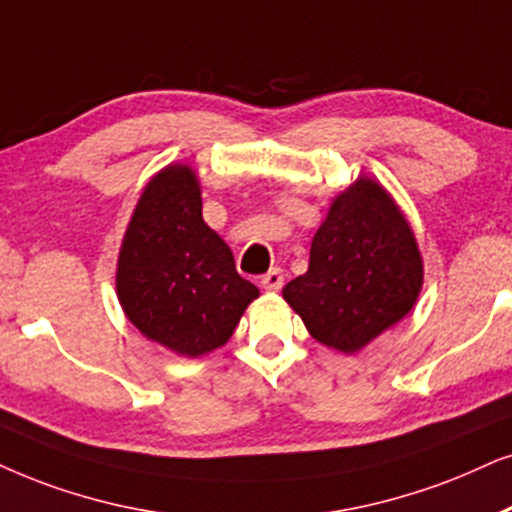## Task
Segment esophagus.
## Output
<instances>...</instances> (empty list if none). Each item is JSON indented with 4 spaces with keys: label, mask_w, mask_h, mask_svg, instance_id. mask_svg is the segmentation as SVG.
<instances>
[{
    "label": "esophagus",
    "mask_w": 512,
    "mask_h": 512,
    "mask_svg": "<svg viewBox=\"0 0 512 512\" xmlns=\"http://www.w3.org/2000/svg\"><path fill=\"white\" fill-rule=\"evenodd\" d=\"M262 288L267 293H278L283 288V271L281 269H269L267 274L262 276Z\"/></svg>",
    "instance_id": "esophagus-1"
}]
</instances>
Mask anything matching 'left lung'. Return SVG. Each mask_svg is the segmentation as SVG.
<instances>
[{
  "label": "left lung",
  "mask_w": 512,
  "mask_h": 512,
  "mask_svg": "<svg viewBox=\"0 0 512 512\" xmlns=\"http://www.w3.org/2000/svg\"><path fill=\"white\" fill-rule=\"evenodd\" d=\"M423 276L409 219L380 181L359 174L333 198L309 267L283 300L316 342L357 354L416 307Z\"/></svg>",
  "instance_id": "8db88e82"
}]
</instances>
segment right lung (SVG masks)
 <instances>
[{"label":"right lung","mask_w":512,"mask_h":512,"mask_svg":"<svg viewBox=\"0 0 512 512\" xmlns=\"http://www.w3.org/2000/svg\"><path fill=\"white\" fill-rule=\"evenodd\" d=\"M115 293L144 338L189 359L226 345L260 297L238 276L224 238L205 224L191 165L170 163L148 179L122 236Z\"/></svg>","instance_id":"1"}]
</instances>
